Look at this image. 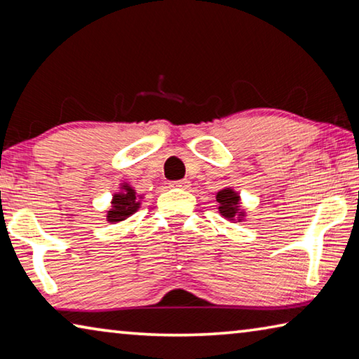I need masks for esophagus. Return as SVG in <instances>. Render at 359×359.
<instances>
[{"instance_id":"34e87169","label":"esophagus","mask_w":359,"mask_h":359,"mask_svg":"<svg viewBox=\"0 0 359 359\" xmlns=\"http://www.w3.org/2000/svg\"><path fill=\"white\" fill-rule=\"evenodd\" d=\"M188 184H190L188 180H174V182H171V187H174V188H187Z\"/></svg>"}]
</instances>
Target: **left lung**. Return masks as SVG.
Segmentation results:
<instances>
[{
	"label": "left lung",
	"instance_id": "1",
	"mask_svg": "<svg viewBox=\"0 0 359 359\" xmlns=\"http://www.w3.org/2000/svg\"><path fill=\"white\" fill-rule=\"evenodd\" d=\"M217 203H220V208H218L220 214L228 220H234V217L242 215V212H239V194L231 188H224L217 193Z\"/></svg>",
	"mask_w": 359,
	"mask_h": 359
}]
</instances>
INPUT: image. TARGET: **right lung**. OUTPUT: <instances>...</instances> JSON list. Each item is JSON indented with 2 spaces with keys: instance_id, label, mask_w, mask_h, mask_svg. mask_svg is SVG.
Returning a JSON list of instances; mask_svg holds the SVG:
<instances>
[{
  "instance_id": "right-lung-1",
  "label": "right lung",
  "mask_w": 359,
  "mask_h": 359,
  "mask_svg": "<svg viewBox=\"0 0 359 359\" xmlns=\"http://www.w3.org/2000/svg\"><path fill=\"white\" fill-rule=\"evenodd\" d=\"M136 191L131 187L123 185V191L114 194L112 209L107 212V222L117 223L135 214L139 208Z\"/></svg>"
}]
</instances>
